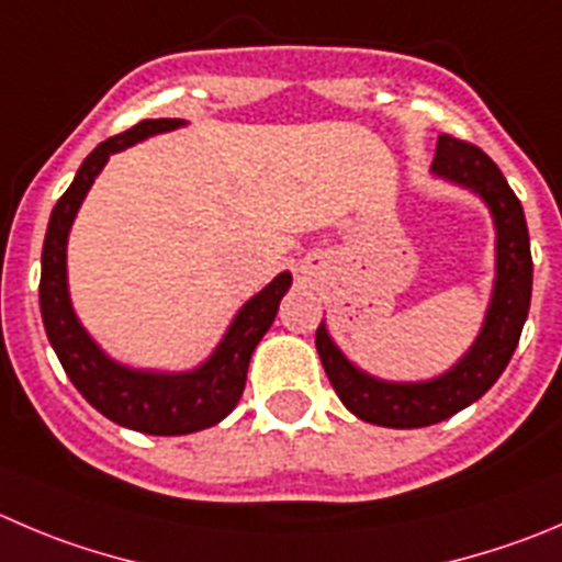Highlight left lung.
Masks as SVG:
<instances>
[{"label":"left lung","mask_w":562,"mask_h":562,"mask_svg":"<svg viewBox=\"0 0 562 562\" xmlns=\"http://www.w3.org/2000/svg\"><path fill=\"white\" fill-rule=\"evenodd\" d=\"M430 173L474 192L488 206L494 221V290L485 308L483 328L472 347L450 370L430 381H383L352 364L330 339L325 319L317 328L319 361L345 408L370 425L397 430L436 425L477 403L505 372L525 328L532 297V256L525 210L488 154L472 143L441 135Z\"/></svg>","instance_id":"1"}]
</instances>
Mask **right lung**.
Returning <instances> with one entry per match:
<instances>
[{"label":"right lung","instance_id":"right-lung-1","mask_svg":"<svg viewBox=\"0 0 562 562\" xmlns=\"http://www.w3.org/2000/svg\"><path fill=\"white\" fill-rule=\"evenodd\" d=\"M184 124L187 121L181 117H148L124 135L99 143L79 165L71 187L63 192L52 210L44 256H41V314H44L46 336L60 358L63 370L99 414H104L115 425L148 432V436H187V432L217 425L232 414L234 405L243 397L250 356L261 336L270 330L278 303L292 286V272H278L265 290L256 292L234 314L232 325L217 341L212 356L184 372L137 370L124 361H115L95 345L93 336L79 323L71 292H68L66 256L68 234H71L85 195L112 154Z\"/></svg>","mask_w":562,"mask_h":562}]
</instances>
